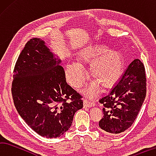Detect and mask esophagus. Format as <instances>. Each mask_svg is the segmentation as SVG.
I'll list each match as a JSON object with an SVG mask.
<instances>
[{
  "instance_id": "34e87169",
  "label": "esophagus",
  "mask_w": 156,
  "mask_h": 156,
  "mask_svg": "<svg viewBox=\"0 0 156 156\" xmlns=\"http://www.w3.org/2000/svg\"><path fill=\"white\" fill-rule=\"evenodd\" d=\"M95 103L94 102H92L89 100H86L85 99L83 101V107L84 108H90L92 107V106H94Z\"/></svg>"
}]
</instances>
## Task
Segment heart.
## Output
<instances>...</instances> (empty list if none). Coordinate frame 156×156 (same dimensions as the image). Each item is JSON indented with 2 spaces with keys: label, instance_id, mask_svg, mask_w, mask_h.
<instances>
[{
  "label": "heart",
  "instance_id": "b5f03b06",
  "mask_svg": "<svg viewBox=\"0 0 156 156\" xmlns=\"http://www.w3.org/2000/svg\"><path fill=\"white\" fill-rule=\"evenodd\" d=\"M80 60L83 63L94 62L90 72L97 81L92 82L84 90V94L90 97L96 96L99 92V83L104 87H110L121 76L123 66L121 55L115 51L109 52V49L104 46H92L84 49L80 55ZM65 73L68 82L75 88L82 86L88 77L86 69L80 62L68 63Z\"/></svg>",
  "mask_w": 156,
  "mask_h": 156
}]
</instances>
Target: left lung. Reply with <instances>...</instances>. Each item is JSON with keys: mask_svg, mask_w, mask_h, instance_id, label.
I'll return each instance as SVG.
<instances>
[{"mask_svg": "<svg viewBox=\"0 0 156 156\" xmlns=\"http://www.w3.org/2000/svg\"><path fill=\"white\" fill-rule=\"evenodd\" d=\"M146 81L144 64L134 59L108 94L99 101L104 107L99 123L103 132L115 135L132 126L145 99Z\"/></svg>", "mask_w": 156, "mask_h": 156, "instance_id": "obj_1", "label": "left lung"}]
</instances>
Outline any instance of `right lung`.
Instances as JSON below:
<instances>
[{
	"label": "right lung",
	"mask_w": 156,
	"mask_h": 156,
	"mask_svg": "<svg viewBox=\"0 0 156 156\" xmlns=\"http://www.w3.org/2000/svg\"><path fill=\"white\" fill-rule=\"evenodd\" d=\"M44 42L26 43L13 69L12 94L18 112L43 137L54 138L69 129L83 108L82 96L66 81L65 72Z\"/></svg>",
	"instance_id": "obj_1"
}]
</instances>
